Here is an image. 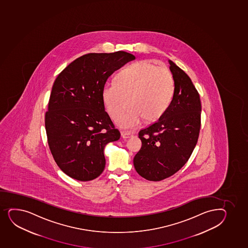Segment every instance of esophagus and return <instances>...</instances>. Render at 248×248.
<instances>
[{
    "label": "esophagus",
    "instance_id": "1",
    "mask_svg": "<svg viewBox=\"0 0 248 248\" xmlns=\"http://www.w3.org/2000/svg\"><path fill=\"white\" fill-rule=\"evenodd\" d=\"M121 136H122L123 139H129V138L133 136V133H129V132H126V131H124V132L121 133Z\"/></svg>",
    "mask_w": 248,
    "mask_h": 248
}]
</instances>
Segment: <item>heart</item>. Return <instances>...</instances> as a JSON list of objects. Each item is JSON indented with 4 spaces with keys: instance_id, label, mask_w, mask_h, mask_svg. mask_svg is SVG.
Segmentation results:
<instances>
[{
    "instance_id": "obj_1",
    "label": "heart",
    "mask_w": 248,
    "mask_h": 248,
    "mask_svg": "<svg viewBox=\"0 0 248 248\" xmlns=\"http://www.w3.org/2000/svg\"><path fill=\"white\" fill-rule=\"evenodd\" d=\"M174 81L167 68L147 61L135 62L122 69L115 82L105 84L102 90L107 111L118 119L129 103V109L118 121L123 128H136L145 119L157 120L173 98Z\"/></svg>"
}]
</instances>
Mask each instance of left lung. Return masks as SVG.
<instances>
[{"mask_svg":"<svg viewBox=\"0 0 248 248\" xmlns=\"http://www.w3.org/2000/svg\"><path fill=\"white\" fill-rule=\"evenodd\" d=\"M173 98L159 120L139 133L141 147L133 159L139 175L160 181L179 171L192 155L201 128L200 96L183 69L169 60Z\"/></svg>","mask_w":248,"mask_h":248,"instance_id":"8db88e82","label":"left lung"}]
</instances>
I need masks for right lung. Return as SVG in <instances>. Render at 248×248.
I'll return each instance as SVG.
<instances>
[{
    "label": "right lung",
    "instance_id": "add662e5",
    "mask_svg": "<svg viewBox=\"0 0 248 248\" xmlns=\"http://www.w3.org/2000/svg\"><path fill=\"white\" fill-rule=\"evenodd\" d=\"M135 56L126 51L89 53L62 70L54 82L46 112L47 141L56 164L78 181L103 172L104 148L120 133L105 110L102 90L107 78Z\"/></svg>",
    "mask_w": 248,
    "mask_h": 248
}]
</instances>
